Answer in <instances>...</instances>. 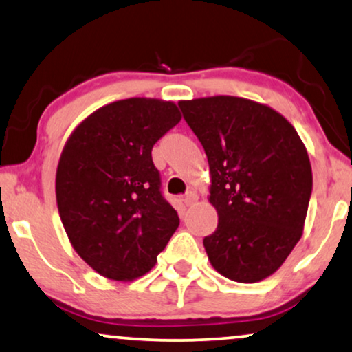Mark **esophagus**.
I'll list each match as a JSON object with an SVG mask.
<instances>
[{
	"mask_svg": "<svg viewBox=\"0 0 352 352\" xmlns=\"http://www.w3.org/2000/svg\"><path fill=\"white\" fill-rule=\"evenodd\" d=\"M196 201H198V195H196L195 191H188V193L185 195V204L186 206H193Z\"/></svg>",
	"mask_w": 352,
	"mask_h": 352,
	"instance_id": "1",
	"label": "esophagus"
}]
</instances>
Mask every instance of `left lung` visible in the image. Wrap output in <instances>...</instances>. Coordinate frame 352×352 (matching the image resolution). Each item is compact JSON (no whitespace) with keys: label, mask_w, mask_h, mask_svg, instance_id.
<instances>
[{"label":"left lung","mask_w":352,"mask_h":352,"mask_svg":"<svg viewBox=\"0 0 352 352\" xmlns=\"http://www.w3.org/2000/svg\"><path fill=\"white\" fill-rule=\"evenodd\" d=\"M209 162L217 230L203 245L210 265L240 283L275 274L301 240L312 191L307 149L262 102L206 96L179 102Z\"/></svg>","instance_id":"left-lung-1"}]
</instances>
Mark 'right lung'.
<instances>
[{
  "label": "right lung",
  "mask_w": 352,
  "mask_h": 352,
  "mask_svg": "<svg viewBox=\"0 0 352 352\" xmlns=\"http://www.w3.org/2000/svg\"><path fill=\"white\" fill-rule=\"evenodd\" d=\"M180 119L172 101L119 100L91 112L64 144L56 168L60 220L75 252L104 278L143 277L179 227L151 149Z\"/></svg>",
  "instance_id": "right-lung-1"
}]
</instances>
